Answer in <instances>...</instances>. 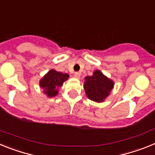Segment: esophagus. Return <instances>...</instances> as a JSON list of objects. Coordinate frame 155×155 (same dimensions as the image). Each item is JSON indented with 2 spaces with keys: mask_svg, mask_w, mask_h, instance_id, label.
<instances>
[{
  "mask_svg": "<svg viewBox=\"0 0 155 155\" xmlns=\"http://www.w3.org/2000/svg\"><path fill=\"white\" fill-rule=\"evenodd\" d=\"M74 77L76 78L77 79H79V78H80V77H81L80 73H78V72H76V73L74 74Z\"/></svg>",
  "mask_w": 155,
  "mask_h": 155,
  "instance_id": "34e87169",
  "label": "esophagus"
}]
</instances>
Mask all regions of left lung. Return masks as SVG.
I'll return each instance as SVG.
<instances>
[{"label":"left lung","instance_id":"8db88e82","mask_svg":"<svg viewBox=\"0 0 155 155\" xmlns=\"http://www.w3.org/2000/svg\"><path fill=\"white\" fill-rule=\"evenodd\" d=\"M114 87V81L96 70L91 76L84 78V89L90 100L95 102H102L110 94Z\"/></svg>","mask_w":155,"mask_h":155}]
</instances>
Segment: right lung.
I'll use <instances>...</instances> for the list:
<instances>
[{
  "label": "right lung",
  "mask_w": 155,
  "mask_h": 155,
  "mask_svg": "<svg viewBox=\"0 0 155 155\" xmlns=\"http://www.w3.org/2000/svg\"><path fill=\"white\" fill-rule=\"evenodd\" d=\"M69 74H63L51 69L39 81V87L43 89V93L49 98H53L58 94L59 88L63 86L64 82L68 80Z\"/></svg>",
  "instance_id": "add662e5"
}]
</instances>
